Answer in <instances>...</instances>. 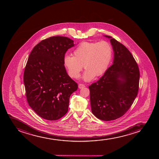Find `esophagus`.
I'll return each instance as SVG.
<instances>
[{"label":"esophagus","mask_w":159,"mask_h":159,"mask_svg":"<svg viewBox=\"0 0 159 159\" xmlns=\"http://www.w3.org/2000/svg\"><path fill=\"white\" fill-rule=\"evenodd\" d=\"M85 85H84V84H80L79 85V88L80 89H83V88H84L85 87Z\"/></svg>","instance_id":"34e87169"}]
</instances>
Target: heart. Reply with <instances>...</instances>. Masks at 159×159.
I'll use <instances>...</instances> for the list:
<instances>
[{"instance_id":"heart-1","label":"heart","mask_w":159,"mask_h":159,"mask_svg":"<svg viewBox=\"0 0 159 159\" xmlns=\"http://www.w3.org/2000/svg\"><path fill=\"white\" fill-rule=\"evenodd\" d=\"M112 53V48L109 42H82L74 49L73 56L67 55L64 57V65L70 76L74 79L80 77L83 65L86 70L83 79L89 82L95 76H100L106 72L111 61Z\"/></svg>"}]
</instances>
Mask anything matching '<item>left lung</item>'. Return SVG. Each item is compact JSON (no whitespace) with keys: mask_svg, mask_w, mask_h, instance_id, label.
<instances>
[{"mask_svg":"<svg viewBox=\"0 0 159 159\" xmlns=\"http://www.w3.org/2000/svg\"><path fill=\"white\" fill-rule=\"evenodd\" d=\"M113 49L112 65L99 80L89 87L92 112L104 121L115 120L126 113L139 91V71L128 49L110 36Z\"/></svg>","mask_w":159,"mask_h":159,"instance_id":"8db88e82","label":"left lung"}]
</instances>
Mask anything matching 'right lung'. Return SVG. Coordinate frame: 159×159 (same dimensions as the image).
Here are the masks:
<instances>
[{"label":"right lung","instance_id":"1","mask_svg":"<svg viewBox=\"0 0 159 159\" xmlns=\"http://www.w3.org/2000/svg\"><path fill=\"white\" fill-rule=\"evenodd\" d=\"M74 41L56 36L41 41L30 54L24 73L28 103L37 115L52 121L67 112L70 96L78 86L64 66L66 51Z\"/></svg>","mask_w":159,"mask_h":159}]
</instances>
